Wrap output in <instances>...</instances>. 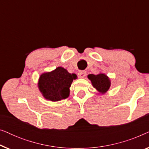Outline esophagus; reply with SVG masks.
Listing matches in <instances>:
<instances>
[{"label": "esophagus", "instance_id": "esophagus-1", "mask_svg": "<svg viewBox=\"0 0 149 149\" xmlns=\"http://www.w3.org/2000/svg\"><path fill=\"white\" fill-rule=\"evenodd\" d=\"M87 73L85 71H83V70H81L79 71V73H78V77L79 78H85V77L86 76Z\"/></svg>", "mask_w": 149, "mask_h": 149}]
</instances>
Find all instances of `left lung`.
<instances>
[{
	"mask_svg": "<svg viewBox=\"0 0 149 149\" xmlns=\"http://www.w3.org/2000/svg\"><path fill=\"white\" fill-rule=\"evenodd\" d=\"M88 79L91 81L93 86L101 93H104L109 90L111 86V81L107 75L102 73L95 74H89Z\"/></svg>",
	"mask_w": 149,
	"mask_h": 149,
	"instance_id": "obj_1",
	"label": "left lung"
}]
</instances>
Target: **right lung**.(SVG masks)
I'll use <instances>...</instances> for the list:
<instances>
[{
  "mask_svg": "<svg viewBox=\"0 0 149 149\" xmlns=\"http://www.w3.org/2000/svg\"><path fill=\"white\" fill-rule=\"evenodd\" d=\"M75 74H70L62 67H58L50 72L43 73L38 80V88L44 97L56 102L66 99L70 94V87Z\"/></svg>",
  "mask_w": 149,
  "mask_h": 149,
  "instance_id": "add662e5",
  "label": "right lung"
}]
</instances>
